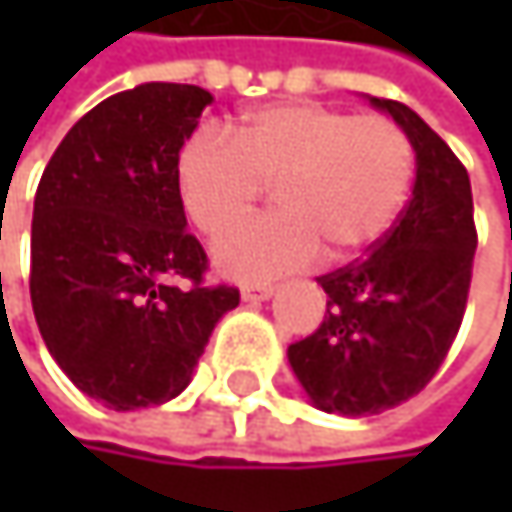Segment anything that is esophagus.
Returning a JSON list of instances; mask_svg holds the SVG:
<instances>
[{
	"mask_svg": "<svg viewBox=\"0 0 512 512\" xmlns=\"http://www.w3.org/2000/svg\"><path fill=\"white\" fill-rule=\"evenodd\" d=\"M272 293H275L272 284H243V290H240L243 302H263V299H269Z\"/></svg>",
	"mask_w": 512,
	"mask_h": 512,
	"instance_id": "obj_1",
	"label": "esophagus"
}]
</instances>
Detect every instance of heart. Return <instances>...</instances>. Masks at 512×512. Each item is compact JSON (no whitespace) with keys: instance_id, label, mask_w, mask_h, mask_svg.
Instances as JSON below:
<instances>
[{"instance_id":"1","label":"heart","mask_w":512,"mask_h":512,"mask_svg":"<svg viewBox=\"0 0 512 512\" xmlns=\"http://www.w3.org/2000/svg\"><path fill=\"white\" fill-rule=\"evenodd\" d=\"M415 171L409 136L382 115L326 103H272L246 112L231 136L201 130L177 159L189 222L216 237L272 183L275 207L216 243V266L263 281L311 266L323 249L347 260L397 222Z\"/></svg>"}]
</instances>
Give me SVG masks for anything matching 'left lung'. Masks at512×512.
<instances>
[{"instance_id": "8db88e82", "label": "left lung", "mask_w": 512, "mask_h": 512, "mask_svg": "<svg viewBox=\"0 0 512 512\" xmlns=\"http://www.w3.org/2000/svg\"><path fill=\"white\" fill-rule=\"evenodd\" d=\"M409 136L415 186L370 255L320 275L326 317L287 358L311 403L347 418L415 397L460 332L477 249L468 171L421 115L370 97Z\"/></svg>"}]
</instances>
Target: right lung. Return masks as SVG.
<instances>
[{"label":"right lung","mask_w":512,"mask_h":512,"mask_svg":"<svg viewBox=\"0 0 512 512\" xmlns=\"http://www.w3.org/2000/svg\"><path fill=\"white\" fill-rule=\"evenodd\" d=\"M210 91L145 82L82 115L44 168L29 293L41 338L94 400L118 412L177 397L240 290L204 287L177 159Z\"/></svg>","instance_id":"obj_1"}]
</instances>
